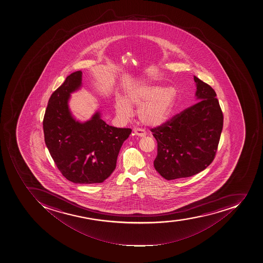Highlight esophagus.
I'll return each mask as SVG.
<instances>
[{
  "mask_svg": "<svg viewBox=\"0 0 263 263\" xmlns=\"http://www.w3.org/2000/svg\"><path fill=\"white\" fill-rule=\"evenodd\" d=\"M134 134H135L136 136H138V137L143 138L146 136L145 131L143 130L141 128H135V129H134Z\"/></svg>",
  "mask_w": 263,
  "mask_h": 263,
  "instance_id": "34e87169",
  "label": "esophagus"
}]
</instances>
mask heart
<instances>
[{"mask_svg": "<svg viewBox=\"0 0 263 263\" xmlns=\"http://www.w3.org/2000/svg\"><path fill=\"white\" fill-rule=\"evenodd\" d=\"M176 99V89L173 87L163 89L157 85H142L128 92L125 100H116L115 112L120 120L126 121L132 115L131 107H139V121L154 128L168 120Z\"/></svg>", "mask_w": 263, "mask_h": 263, "instance_id": "heart-1", "label": "heart"}]
</instances>
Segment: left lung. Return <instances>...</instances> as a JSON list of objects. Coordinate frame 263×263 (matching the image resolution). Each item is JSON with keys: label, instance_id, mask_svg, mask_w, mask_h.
Listing matches in <instances>:
<instances>
[{"label": "left lung", "instance_id": "1", "mask_svg": "<svg viewBox=\"0 0 263 263\" xmlns=\"http://www.w3.org/2000/svg\"><path fill=\"white\" fill-rule=\"evenodd\" d=\"M198 102L152 128L158 143L154 167L167 180L187 178L213 162L219 143L223 115L214 89L194 76Z\"/></svg>", "mask_w": 263, "mask_h": 263}]
</instances>
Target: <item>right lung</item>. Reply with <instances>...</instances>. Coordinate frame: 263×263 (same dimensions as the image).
<instances>
[{
    "mask_svg": "<svg viewBox=\"0 0 263 263\" xmlns=\"http://www.w3.org/2000/svg\"><path fill=\"white\" fill-rule=\"evenodd\" d=\"M82 86V72H74L50 96L44 116L45 142L61 174L74 183L104 182L116 167L122 144L131 128H115L96 111L80 122L69 108L70 95Z\"/></svg>",
    "mask_w": 263,
    "mask_h": 263,
    "instance_id": "right-lung-1",
    "label": "right lung"
}]
</instances>
